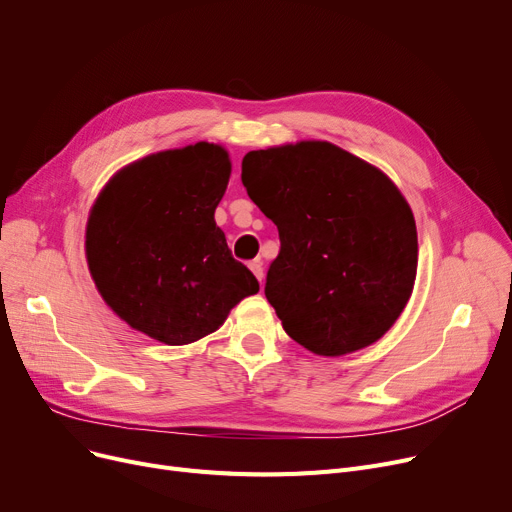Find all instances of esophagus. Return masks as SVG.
<instances>
[{"mask_svg": "<svg viewBox=\"0 0 512 512\" xmlns=\"http://www.w3.org/2000/svg\"><path fill=\"white\" fill-rule=\"evenodd\" d=\"M249 270L255 274V278L261 282L263 280V261L261 259H255L249 263Z\"/></svg>", "mask_w": 512, "mask_h": 512, "instance_id": "1", "label": "esophagus"}]
</instances>
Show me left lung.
Returning <instances> with one entry per match:
<instances>
[{
  "instance_id": "1",
  "label": "left lung",
  "mask_w": 512,
  "mask_h": 512,
  "mask_svg": "<svg viewBox=\"0 0 512 512\" xmlns=\"http://www.w3.org/2000/svg\"><path fill=\"white\" fill-rule=\"evenodd\" d=\"M240 178L278 226L265 297L286 334L319 357L378 342L417 276V226L398 186L328 141L249 151Z\"/></svg>"
}]
</instances>
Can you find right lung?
Returning a JSON list of instances; mask_svg holds the SVG:
<instances>
[{"instance_id":"right-lung-1","label":"right lung","mask_w":512,"mask_h":512,"mask_svg":"<svg viewBox=\"0 0 512 512\" xmlns=\"http://www.w3.org/2000/svg\"><path fill=\"white\" fill-rule=\"evenodd\" d=\"M230 172L228 151L199 141L132 161L101 188L87 263L101 299L132 330L191 344L259 292L213 218Z\"/></svg>"}]
</instances>
